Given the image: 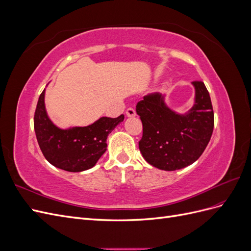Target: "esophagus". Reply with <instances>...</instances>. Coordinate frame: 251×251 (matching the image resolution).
Returning a JSON list of instances; mask_svg holds the SVG:
<instances>
[{"label":"esophagus","mask_w":251,"mask_h":251,"mask_svg":"<svg viewBox=\"0 0 251 251\" xmlns=\"http://www.w3.org/2000/svg\"><path fill=\"white\" fill-rule=\"evenodd\" d=\"M126 115L127 117H134L136 115V112L133 108H128L126 111Z\"/></svg>","instance_id":"esophagus-1"}]
</instances>
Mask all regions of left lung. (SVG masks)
<instances>
[{
    "instance_id": "left-lung-1",
    "label": "left lung",
    "mask_w": 251,
    "mask_h": 251,
    "mask_svg": "<svg viewBox=\"0 0 251 251\" xmlns=\"http://www.w3.org/2000/svg\"><path fill=\"white\" fill-rule=\"evenodd\" d=\"M193 107L181 114L165 102V94L143 97L136 105L143 126L139 150L146 161L162 171L193 164L206 149L214 130V110L202 81H193Z\"/></svg>"
}]
</instances>
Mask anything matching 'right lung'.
<instances>
[{
    "label": "right lung",
    "mask_w": 251,
    "mask_h": 251,
    "mask_svg": "<svg viewBox=\"0 0 251 251\" xmlns=\"http://www.w3.org/2000/svg\"><path fill=\"white\" fill-rule=\"evenodd\" d=\"M44 89L34 113V131L45 158L55 168L67 172L87 171L97 163L107 151L109 134L125 116L100 117L87 126L60 128L48 116Z\"/></svg>",
    "instance_id": "right-lung-1"
}]
</instances>
